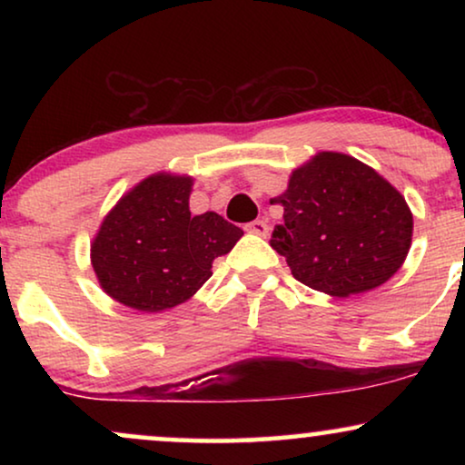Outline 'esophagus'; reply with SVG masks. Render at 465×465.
Segmentation results:
<instances>
[{"label": "esophagus", "instance_id": "esophagus-1", "mask_svg": "<svg viewBox=\"0 0 465 465\" xmlns=\"http://www.w3.org/2000/svg\"><path fill=\"white\" fill-rule=\"evenodd\" d=\"M245 231L252 234H258V237H266V234H269V224H266V220H256V222H250V224L245 226Z\"/></svg>", "mask_w": 465, "mask_h": 465}]
</instances>
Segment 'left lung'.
I'll return each instance as SVG.
<instances>
[{
    "label": "left lung",
    "mask_w": 465,
    "mask_h": 465,
    "mask_svg": "<svg viewBox=\"0 0 465 465\" xmlns=\"http://www.w3.org/2000/svg\"><path fill=\"white\" fill-rule=\"evenodd\" d=\"M271 203L283 207L271 247L298 282L328 296L379 288L409 256L412 213L404 196L342 152H317Z\"/></svg>",
    "instance_id": "1"
}]
</instances>
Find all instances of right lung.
<instances>
[{"instance_id":"right-lung-1","label":"right lung","mask_w":465,"mask_h":465,"mask_svg":"<svg viewBox=\"0 0 465 465\" xmlns=\"http://www.w3.org/2000/svg\"><path fill=\"white\" fill-rule=\"evenodd\" d=\"M193 177L154 173L120 196L91 243L101 290L124 307L158 313L193 298L212 264L243 237L215 212L190 213Z\"/></svg>"}]
</instances>
